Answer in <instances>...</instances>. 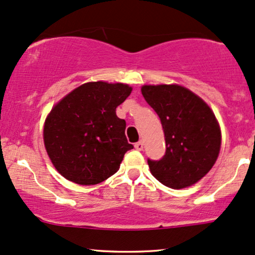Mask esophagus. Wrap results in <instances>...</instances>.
<instances>
[{
    "label": "esophagus",
    "instance_id": "1",
    "mask_svg": "<svg viewBox=\"0 0 255 255\" xmlns=\"http://www.w3.org/2000/svg\"><path fill=\"white\" fill-rule=\"evenodd\" d=\"M134 147H135V149L142 150L143 149V142H142V141H138V142L135 143Z\"/></svg>",
    "mask_w": 255,
    "mask_h": 255
}]
</instances>
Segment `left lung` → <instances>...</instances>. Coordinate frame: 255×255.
I'll use <instances>...</instances> for the list:
<instances>
[{
    "label": "left lung",
    "instance_id": "left-lung-1",
    "mask_svg": "<svg viewBox=\"0 0 255 255\" xmlns=\"http://www.w3.org/2000/svg\"><path fill=\"white\" fill-rule=\"evenodd\" d=\"M144 100L159 115L166 140L162 159L149 160L150 173L169 188L194 185L219 156L221 130L208 105L185 87L143 86Z\"/></svg>",
    "mask_w": 255,
    "mask_h": 255
}]
</instances>
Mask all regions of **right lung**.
Instances as JSON below:
<instances>
[{
  "label": "right lung",
  "mask_w": 255,
  "mask_h": 255,
  "mask_svg": "<svg viewBox=\"0 0 255 255\" xmlns=\"http://www.w3.org/2000/svg\"><path fill=\"white\" fill-rule=\"evenodd\" d=\"M131 93L124 83L88 82L54 106L44 122V147L63 178L90 186L105 181L120 168L126 151V121L117 107Z\"/></svg>",
  "instance_id": "1"
}]
</instances>
